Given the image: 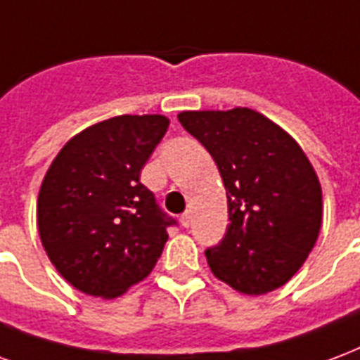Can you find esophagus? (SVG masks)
Wrapping results in <instances>:
<instances>
[{
    "label": "esophagus",
    "instance_id": "obj_1",
    "mask_svg": "<svg viewBox=\"0 0 360 360\" xmlns=\"http://www.w3.org/2000/svg\"><path fill=\"white\" fill-rule=\"evenodd\" d=\"M180 224H182L184 228H190V224H191V214H190V212H184L182 217H180Z\"/></svg>",
    "mask_w": 360,
    "mask_h": 360
}]
</instances>
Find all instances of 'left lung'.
Instances as JSON below:
<instances>
[{
  "label": "left lung",
  "instance_id": "8db88e82",
  "mask_svg": "<svg viewBox=\"0 0 360 360\" xmlns=\"http://www.w3.org/2000/svg\"><path fill=\"white\" fill-rule=\"evenodd\" d=\"M178 120L211 153L226 190L230 224L205 251L212 274L243 295L288 284L322 226V188L305 151L249 107L182 111Z\"/></svg>",
  "mask_w": 360,
  "mask_h": 360
}]
</instances>
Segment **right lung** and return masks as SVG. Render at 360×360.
<instances>
[{
  "instance_id": "right-lung-1",
  "label": "right lung",
  "mask_w": 360,
  "mask_h": 360,
  "mask_svg": "<svg viewBox=\"0 0 360 360\" xmlns=\"http://www.w3.org/2000/svg\"><path fill=\"white\" fill-rule=\"evenodd\" d=\"M165 115H120L84 128L55 155L36 217L57 272L91 297L115 299L149 276L169 240L141 169L162 140Z\"/></svg>"
}]
</instances>
